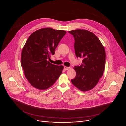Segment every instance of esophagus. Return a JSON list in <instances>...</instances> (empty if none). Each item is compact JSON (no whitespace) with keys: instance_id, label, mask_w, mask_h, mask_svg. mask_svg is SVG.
<instances>
[{"instance_id":"obj_1","label":"esophagus","mask_w":126,"mask_h":126,"mask_svg":"<svg viewBox=\"0 0 126 126\" xmlns=\"http://www.w3.org/2000/svg\"><path fill=\"white\" fill-rule=\"evenodd\" d=\"M70 68V67H66V66H64V69L65 70H69Z\"/></svg>"}]
</instances>
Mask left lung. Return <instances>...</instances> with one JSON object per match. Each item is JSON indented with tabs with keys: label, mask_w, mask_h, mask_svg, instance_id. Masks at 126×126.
<instances>
[{
	"label": "left lung",
	"mask_w": 126,
	"mask_h": 126,
	"mask_svg": "<svg viewBox=\"0 0 126 126\" xmlns=\"http://www.w3.org/2000/svg\"><path fill=\"white\" fill-rule=\"evenodd\" d=\"M75 39L76 57L82 58V64L75 66V78L71 82L80 91L85 92L94 88L103 75L106 54L104 46L92 32L85 29L70 30Z\"/></svg>",
	"instance_id": "1"
}]
</instances>
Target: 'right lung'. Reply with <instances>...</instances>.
I'll return each instance as SVG.
<instances>
[{
    "instance_id": "1",
    "label": "right lung",
    "mask_w": 126,
    "mask_h": 126,
    "mask_svg": "<svg viewBox=\"0 0 126 126\" xmlns=\"http://www.w3.org/2000/svg\"><path fill=\"white\" fill-rule=\"evenodd\" d=\"M65 30L47 27L32 33L24 45L21 57V66L26 78L34 88L46 90L55 83L62 72L63 66L53 65L49 61Z\"/></svg>"
}]
</instances>
